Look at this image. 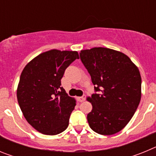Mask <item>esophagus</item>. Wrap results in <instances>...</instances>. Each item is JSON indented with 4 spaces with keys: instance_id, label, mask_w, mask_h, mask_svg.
Here are the masks:
<instances>
[{
    "instance_id": "obj_1",
    "label": "esophagus",
    "mask_w": 156,
    "mask_h": 156,
    "mask_svg": "<svg viewBox=\"0 0 156 156\" xmlns=\"http://www.w3.org/2000/svg\"><path fill=\"white\" fill-rule=\"evenodd\" d=\"M77 100H78V101H80V102H83V101H84L85 95H83V96H82V97H78L77 98Z\"/></svg>"
}]
</instances>
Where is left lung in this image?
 I'll return each instance as SVG.
<instances>
[{
	"mask_svg": "<svg viewBox=\"0 0 156 156\" xmlns=\"http://www.w3.org/2000/svg\"><path fill=\"white\" fill-rule=\"evenodd\" d=\"M81 62L91 77L95 91L88 97L92 110L87 121L94 131L112 135L126 126L141 98L138 68L127 55L106 48L82 50Z\"/></svg>",
	"mask_w": 156,
	"mask_h": 156,
	"instance_id": "8db88e82",
	"label": "left lung"
}]
</instances>
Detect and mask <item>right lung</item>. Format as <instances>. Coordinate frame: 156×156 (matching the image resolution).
<instances>
[{"label":"right lung","mask_w":156,"mask_h":156,"mask_svg":"<svg viewBox=\"0 0 156 156\" xmlns=\"http://www.w3.org/2000/svg\"><path fill=\"white\" fill-rule=\"evenodd\" d=\"M79 58L77 51L53 49L34 58L22 72L18 102L27 122L43 134H58L68 127L76 100L61 87V80Z\"/></svg>","instance_id":"right-lung-1"}]
</instances>
